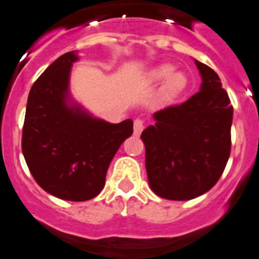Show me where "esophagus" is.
<instances>
[{
	"label": "esophagus",
	"mask_w": 259,
	"mask_h": 259,
	"mask_svg": "<svg viewBox=\"0 0 259 259\" xmlns=\"http://www.w3.org/2000/svg\"><path fill=\"white\" fill-rule=\"evenodd\" d=\"M143 129H145V122H143V120L136 118V120H134V134H136V136H139V134L143 132Z\"/></svg>",
	"instance_id": "obj_1"
}]
</instances>
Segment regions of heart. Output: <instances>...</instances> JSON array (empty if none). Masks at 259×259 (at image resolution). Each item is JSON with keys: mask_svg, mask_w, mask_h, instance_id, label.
Here are the masks:
<instances>
[{"mask_svg": "<svg viewBox=\"0 0 259 259\" xmlns=\"http://www.w3.org/2000/svg\"><path fill=\"white\" fill-rule=\"evenodd\" d=\"M173 70L175 67L172 65H161V66L155 67L154 70L148 74V79L151 82H161L167 79L161 92L164 100L175 99L186 86V76L183 73H173Z\"/></svg>", "mask_w": 259, "mask_h": 259, "instance_id": "1", "label": "heart"}]
</instances>
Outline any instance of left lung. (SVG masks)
I'll return each instance as SVG.
<instances>
[{"instance_id": "obj_1", "label": "left lung", "mask_w": 259, "mask_h": 259, "mask_svg": "<svg viewBox=\"0 0 259 259\" xmlns=\"http://www.w3.org/2000/svg\"><path fill=\"white\" fill-rule=\"evenodd\" d=\"M201 91L181 104L154 114L143 130L146 170L152 192L170 201H188L208 192L223 175L231 154L233 107L207 65L195 61Z\"/></svg>"}]
</instances>
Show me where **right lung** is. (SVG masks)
I'll return each instance as SVG.
<instances>
[{
	"label": "right lung",
	"instance_id": "add662e5",
	"mask_svg": "<svg viewBox=\"0 0 259 259\" xmlns=\"http://www.w3.org/2000/svg\"><path fill=\"white\" fill-rule=\"evenodd\" d=\"M74 52L35 80L27 100L22 151L35 181L49 194L82 202L102 192L112 159L133 134V121L109 123L67 105Z\"/></svg>",
	"mask_w": 259,
	"mask_h": 259
}]
</instances>
